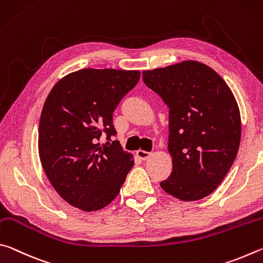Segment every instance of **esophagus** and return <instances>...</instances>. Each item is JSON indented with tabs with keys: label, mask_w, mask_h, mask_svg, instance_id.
Listing matches in <instances>:
<instances>
[{
	"label": "esophagus",
	"mask_w": 263,
	"mask_h": 263,
	"mask_svg": "<svg viewBox=\"0 0 263 263\" xmlns=\"http://www.w3.org/2000/svg\"><path fill=\"white\" fill-rule=\"evenodd\" d=\"M136 155H137V157L141 158V159H143V160L148 159L150 156H151L150 153H148V151H144V150H137L136 151Z\"/></svg>",
	"instance_id": "1"
}]
</instances>
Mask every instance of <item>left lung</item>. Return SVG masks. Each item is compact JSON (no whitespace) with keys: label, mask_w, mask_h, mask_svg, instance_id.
<instances>
[{"label":"left lung","mask_w":263,"mask_h":263,"mask_svg":"<svg viewBox=\"0 0 263 263\" xmlns=\"http://www.w3.org/2000/svg\"><path fill=\"white\" fill-rule=\"evenodd\" d=\"M170 108L172 173L160 182L170 195L196 201L211 194L231 168L240 144L236 98L210 67L183 61L142 72Z\"/></svg>","instance_id":"1"}]
</instances>
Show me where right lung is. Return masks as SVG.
<instances>
[{"label":"right lung","instance_id":"right-lung-1","mask_svg":"<svg viewBox=\"0 0 263 263\" xmlns=\"http://www.w3.org/2000/svg\"><path fill=\"white\" fill-rule=\"evenodd\" d=\"M137 70L82 69L60 80L46 99L39 122L44 171L69 204L95 211L118 196L134 160L118 141L113 112L140 80ZM106 135L109 142L99 143Z\"/></svg>","mask_w":263,"mask_h":263}]
</instances>
